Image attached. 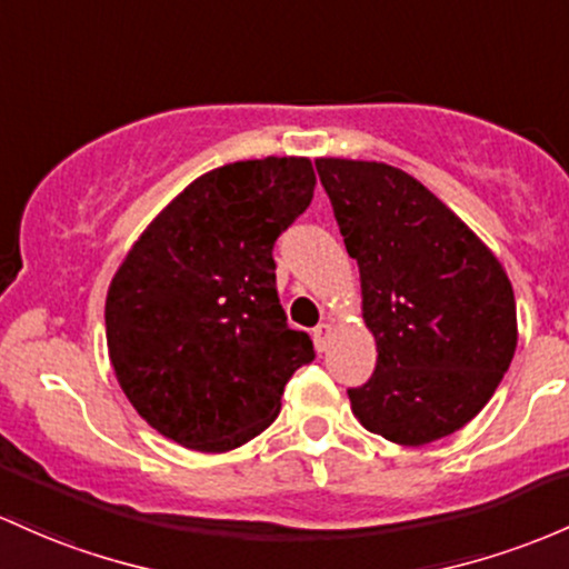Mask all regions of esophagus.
<instances>
[{
  "label": "esophagus",
  "mask_w": 569,
  "mask_h": 569,
  "mask_svg": "<svg viewBox=\"0 0 569 569\" xmlns=\"http://www.w3.org/2000/svg\"><path fill=\"white\" fill-rule=\"evenodd\" d=\"M329 340H332V323H329V321L318 323V327L313 329V342H316L318 351H327Z\"/></svg>",
  "instance_id": "1"
}]
</instances>
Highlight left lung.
Instances as JSON below:
<instances>
[{
    "mask_svg": "<svg viewBox=\"0 0 569 569\" xmlns=\"http://www.w3.org/2000/svg\"><path fill=\"white\" fill-rule=\"evenodd\" d=\"M346 251L359 264L361 318L378 365L348 389L353 416L397 446H427L472 421L518 342L508 272L413 174L383 161L316 159Z\"/></svg>",
    "mask_w": 569,
    "mask_h": 569,
    "instance_id": "1",
    "label": "left lung"
}]
</instances>
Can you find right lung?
Segmentation results:
<instances>
[{
	"mask_svg": "<svg viewBox=\"0 0 569 569\" xmlns=\"http://www.w3.org/2000/svg\"><path fill=\"white\" fill-rule=\"evenodd\" d=\"M305 156L234 161L186 186L137 237L104 299L110 365L159 435L202 453L253 440L313 361L274 289L272 246L313 199Z\"/></svg>",
	"mask_w": 569,
	"mask_h": 569,
	"instance_id": "obj_1",
	"label": "right lung"
}]
</instances>
